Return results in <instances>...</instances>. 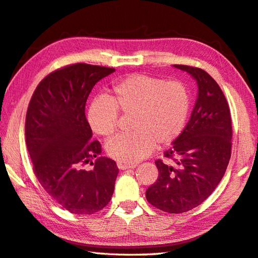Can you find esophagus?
<instances>
[{"label": "esophagus", "mask_w": 258, "mask_h": 258, "mask_svg": "<svg viewBox=\"0 0 258 258\" xmlns=\"http://www.w3.org/2000/svg\"><path fill=\"white\" fill-rule=\"evenodd\" d=\"M117 166H118V169H120V170H127V169H134V168H136V166H138V164L136 163H134V164H127V163H117Z\"/></svg>", "instance_id": "1"}]
</instances>
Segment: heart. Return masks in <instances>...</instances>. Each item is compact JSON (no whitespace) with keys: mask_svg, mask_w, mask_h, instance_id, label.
Masks as SVG:
<instances>
[{"mask_svg":"<svg viewBox=\"0 0 258 258\" xmlns=\"http://www.w3.org/2000/svg\"><path fill=\"white\" fill-rule=\"evenodd\" d=\"M190 109L188 88L179 80L131 75L113 86L108 99L89 105L87 119L95 133L110 136L117 130L118 112L132 114L133 132L117 135L106 144L108 155L120 163L134 164L179 138Z\"/></svg>","mask_w":258,"mask_h":258,"instance_id":"1","label":"heart"}]
</instances>
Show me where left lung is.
Returning a JSON list of instances; mask_svg holds the SVG:
<instances>
[{"instance_id": "obj_1", "label": "left lung", "mask_w": 258, "mask_h": 258, "mask_svg": "<svg viewBox=\"0 0 258 258\" xmlns=\"http://www.w3.org/2000/svg\"><path fill=\"white\" fill-rule=\"evenodd\" d=\"M197 82L198 96L188 124L165 151L175 165L156 160L159 178L146 190L149 203L169 214L198 207L213 194L226 172L231 154V117L223 90L205 70L173 64Z\"/></svg>"}]
</instances>
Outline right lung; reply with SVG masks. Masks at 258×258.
Wrapping results in <instances>:
<instances>
[{"mask_svg":"<svg viewBox=\"0 0 258 258\" xmlns=\"http://www.w3.org/2000/svg\"><path fill=\"white\" fill-rule=\"evenodd\" d=\"M114 68L75 63L43 78L30 100L25 142L40 184L72 214L92 215L107 206L118 168L100 156L102 145L92 141L85 106L94 86ZM95 159L94 163L91 160ZM93 165L90 170L83 166Z\"/></svg>","mask_w":258,"mask_h":258,"instance_id":"right-lung-1","label":"right lung"}]
</instances>
